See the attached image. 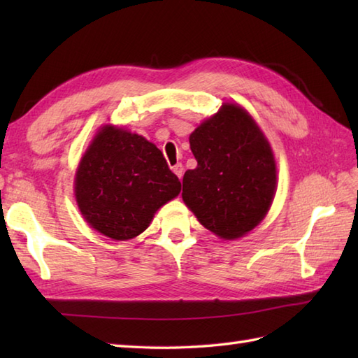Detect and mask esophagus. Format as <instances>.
<instances>
[{
  "label": "esophagus",
  "instance_id": "34e87169",
  "mask_svg": "<svg viewBox=\"0 0 358 358\" xmlns=\"http://www.w3.org/2000/svg\"><path fill=\"white\" fill-rule=\"evenodd\" d=\"M172 171L181 180V177H183V173H185V167H183V164H181V163H177L175 166H172Z\"/></svg>",
  "mask_w": 358,
  "mask_h": 358
}]
</instances>
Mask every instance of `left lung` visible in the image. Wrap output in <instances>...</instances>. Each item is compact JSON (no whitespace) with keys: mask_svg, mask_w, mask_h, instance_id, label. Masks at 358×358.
<instances>
[{"mask_svg":"<svg viewBox=\"0 0 358 358\" xmlns=\"http://www.w3.org/2000/svg\"><path fill=\"white\" fill-rule=\"evenodd\" d=\"M196 159L183 177V201L220 238L235 240L262 222L277 191L269 141L238 104L224 103L189 136Z\"/></svg>","mask_w":358,"mask_h":358,"instance_id":"1","label":"left lung"}]
</instances>
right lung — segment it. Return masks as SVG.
I'll return each instance as SVG.
<instances>
[{
	"label": "right lung",
	"instance_id": "obj_1",
	"mask_svg": "<svg viewBox=\"0 0 358 358\" xmlns=\"http://www.w3.org/2000/svg\"><path fill=\"white\" fill-rule=\"evenodd\" d=\"M181 183L154 143L115 126H103L75 175L81 215L112 240L148 229L155 212L175 199Z\"/></svg>",
	"mask_w": 358,
	"mask_h": 358
}]
</instances>
